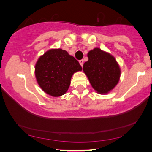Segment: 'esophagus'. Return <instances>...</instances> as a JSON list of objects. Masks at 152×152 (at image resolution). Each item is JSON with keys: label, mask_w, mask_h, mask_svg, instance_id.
<instances>
[{"label": "esophagus", "mask_w": 152, "mask_h": 152, "mask_svg": "<svg viewBox=\"0 0 152 152\" xmlns=\"http://www.w3.org/2000/svg\"><path fill=\"white\" fill-rule=\"evenodd\" d=\"M79 62H80V65H81V66H83V64H84V60L83 59H81V60H80V61H79Z\"/></svg>", "instance_id": "34e87169"}]
</instances>
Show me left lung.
I'll return each instance as SVG.
<instances>
[{
	"label": "left lung",
	"instance_id": "obj_1",
	"mask_svg": "<svg viewBox=\"0 0 152 152\" xmlns=\"http://www.w3.org/2000/svg\"><path fill=\"white\" fill-rule=\"evenodd\" d=\"M88 60L83 66L91 86L101 94L109 93L118 84L120 70L113 56L99 48L88 53Z\"/></svg>",
	"mask_w": 152,
	"mask_h": 152
}]
</instances>
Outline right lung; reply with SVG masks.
Wrapping results in <instances>:
<instances>
[{"label":"right lung","mask_w":152,"mask_h":152,"mask_svg":"<svg viewBox=\"0 0 152 152\" xmlns=\"http://www.w3.org/2000/svg\"><path fill=\"white\" fill-rule=\"evenodd\" d=\"M82 70L77 60L61 49H52L35 66V75L42 90L54 97L66 93L74 72Z\"/></svg>","instance_id":"obj_1"}]
</instances>
